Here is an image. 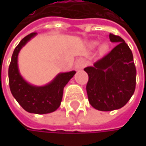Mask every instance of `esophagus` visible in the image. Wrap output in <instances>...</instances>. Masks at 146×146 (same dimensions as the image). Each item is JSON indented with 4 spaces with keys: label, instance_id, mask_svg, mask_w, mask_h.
<instances>
[{
    "label": "esophagus",
    "instance_id": "obj_1",
    "mask_svg": "<svg viewBox=\"0 0 146 146\" xmlns=\"http://www.w3.org/2000/svg\"><path fill=\"white\" fill-rule=\"evenodd\" d=\"M84 66V62L83 61H80L77 64H76V68L77 69H82Z\"/></svg>",
    "mask_w": 146,
    "mask_h": 146
}]
</instances>
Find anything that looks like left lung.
I'll return each instance as SVG.
<instances>
[{
    "mask_svg": "<svg viewBox=\"0 0 146 146\" xmlns=\"http://www.w3.org/2000/svg\"><path fill=\"white\" fill-rule=\"evenodd\" d=\"M109 37L117 45L93 66L84 68L88 75V102L102 111L124 106L136 88L137 70L131 49L120 36L110 33Z\"/></svg>",
    "mask_w": 146,
    "mask_h": 146,
    "instance_id": "1",
    "label": "left lung"
}]
</instances>
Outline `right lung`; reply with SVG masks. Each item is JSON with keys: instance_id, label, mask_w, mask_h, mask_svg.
<instances>
[{"instance_id": "add662e5", "label": "right lung", "mask_w": 146, "mask_h": 146, "mask_svg": "<svg viewBox=\"0 0 146 146\" xmlns=\"http://www.w3.org/2000/svg\"><path fill=\"white\" fill-rule=\"evenodd\" d=\"M36 34L32 32L27 35L14 48L9 66V84L12 95L26 111L43 115L53 112L60 106L63 88L76 71L60 73L44 86H34L26 81L19 70L18 55L21 48Z\"/></svg>"}]
</instances>
